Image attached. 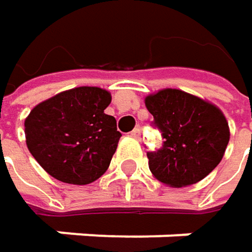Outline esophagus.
I'll return each instance as SVG.
<instances>
[{
    "mask_svg": "<svg viewBox=\"0 0 252 252\" xmlns=\"http://www.w3.org/2000/svg\"><path fill=\"white\" fill-rule=\"evenodd\" d=\"M129 134H131V137H134V138H140V135H141V132H140L138 128H134Z\"/></svg>",
    "mask_w": 252,
    "mask_h": 252,
    "instance_id": "1",
    "label": "esophagus"
}]
</instances>
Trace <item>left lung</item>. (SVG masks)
Wrapping results in <instances>:
<instances>
[{"label":"left lung","mask_w":252,"mask_h":252,"mask_svg":"<svg viewBox=\"0 0 252 252\" xmlns=\"http://www.w3.org/2000/svg\"><path fill=\"white\" fill-rule=\"evenodd\" d=\"M146 106L163 138L159 150L147 152L149 168L160 182L192 185L220 163L229 126L219 108L176 89L147 96Z\"/></svg>","instance_id":"1"}]
</instances>
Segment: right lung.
Here are the masks:
<instances>
[{
    "label": "right lung",
    "instance_id": "obj_1",
    "mask_svg": "<svg viewBox=\"0 0 252 252\" xmlns=\"http://www.w3.org/2000/svg\"><path fill=\"white\" fill-rule=\"evenodd\" d=\"M109 103V92L87 86L39 103L25 121L29 152L58 181H96L109 168L121 137L117 120L105 114Z\"/></svg>",
    "mask_w": 252,
    "mask_h": 252
}]
</instances>
